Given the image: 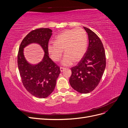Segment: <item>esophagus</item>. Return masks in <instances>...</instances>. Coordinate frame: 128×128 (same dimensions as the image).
<instances>
[{
	"label": "esophagus",
	"instance_id": "1",
	"mask_svg": "<svg viewBox=\"0 0 128 128\" xmlns=\"http://www.w3.org/2000/svg\"><path fill=\"white\" fill-rule=\"evenodd\" d=\"M60 71H61V72H64V68H63V67H60Z\"/></svg>",
	"mask_w": 128,
	"mask_h": 128
}]
</instances>
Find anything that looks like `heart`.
Segmentation results:
<instances>
[{
  "label": "heart",
  "instance_id": "obj_1",
  "mask_svg": "<svg viewBox=\"0 0 128 128\" xmlns=\"http://www.w3.org/2000/svg\"><path fill=\"white\" fill-rule=\"evenodd\" d=\"M88 46L87 34L80 28L66 30L55 38V42H50L48 50L54 61H58L63 54L65 55L61 64L64 66L78 62L84 57Z\"/></svg>",
  "mask_w": 128,
  "mask_h": 128
}]
</instances>
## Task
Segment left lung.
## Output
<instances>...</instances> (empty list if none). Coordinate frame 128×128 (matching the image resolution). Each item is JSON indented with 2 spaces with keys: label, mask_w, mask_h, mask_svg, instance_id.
Wrapping results in <instances>:
<instances>
[{
  "label": "left lung",
  "mask_w": 128,
  "mask_h": 128,
  "mask_svg": "<svg viewBox=\"0 0 128 128\" xmlns=\"http://www.w3.org/2000/svg\"><path fill=\"white\" fill-rule=\"evenodd\" d=\"M88 37L86 54L77 65L71 68V86L80 94H88L98 86L106 67L104 49L97 34L84 26Z\"/></svg>",
  "instance_id": "left-lung-1"
}]
</instances>
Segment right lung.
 <instances>
[{"mask_svg":"<svg viewBox=\"0 0 128 128\" xmlns=\"http://www.w3.org/2000/svg\"><path fill=\"white\" fill-rule=\"evenodd\" d=\"M52 32L49 28L32 30L21 42L18 54V65L22 82L30 94L39 98L48 97L53 91L60 73V67L48 56V45ZM32 42L40 44L45 52L43 60L34 66L27 63L23 55V48Z\"/></svg>","mask_w":128,"mask_h":128,"instance_id":"1","label":"right lung"}]
</instances>
